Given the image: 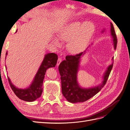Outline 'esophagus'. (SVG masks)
Segmentation results:
<instances>
[{"mask_svg":"<svg viewBox=\"0 0 130 130\" xmlns=\"http://www.w3.org/2000/svg\"><path fill=\"white\" fill-rule=\"evenodd\" d=\"M61 61H62V58L59 57V58H58V60H57V66H59V64H60V63L61 62Z\"/></svg>","mask_w":130,"mask_h":130,"instance_id":"1","label":"esophagus"}]
</instances>
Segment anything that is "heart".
Wrapping results in <instances>:
<instances>
[{
    "instance_id": "1",
    "label": "heart",
    "mask_w": 130,
    "mask_h": 130,
    "mask_svg": "<svg viewBox=\"0 0 130 130\" xmlns=\"http://www.w3.org/2000/svg\"><path fill=\"white\" fill-rule=\"evenodd\" d=\"M94 31V25L92 22H73L59 31L57 34L59 38L54 36L52 42L56 47H60L62 45L60 40L68 42L67 48L69 52L74 55L78 54L85 49Z\"/></svg>"
}]
</instances>
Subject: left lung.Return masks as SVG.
Segmentation results:
<instances>
[{
	"instance_id": "left-lung-1",
	"label": "left lung",
	"mask_w": 130,
	"mask_h": 130,
	"mask_svg": "<svg viewBox=\"0 0 130 130\" xmlns=\"http://www.w3.org/2000/svg\"><path fill=\"white\" fill-rule=\"evenodd\" d=\"M105 31V29L103 30L101 32L103 33ZM110 32L112 38L114 49L116 50L117 38L112 23H111ZM86 52L85 50L75 56H67L66 60L63 61L58 67L59 72L61 75L62 92L66 100L70 103L85 102L99 92L107 82L113 67L112 62L111 64L108 66L104 73L103 81L100 85L88 88L81 87L77 81V73L80 67L81 58L84 55ZM112 61H113V57Z\"/></svg>"
}]
</instances>
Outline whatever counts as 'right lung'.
I'll return each mask as SVG.
<instances>
[{"mask_svg":"<svg viewBox=\"0 0 130 130\" xmlns=\"http://www.w3.org/2000/svg\"><path fill=\"white\" fill-rule=\"evenodd\" d=\"M7 55V53L6 52V55ZM57 59L58 56L56 54L48 53L45 54L33 81L29 87L26 88L22 89L16 87L12 84L10 78L7 76L10 87L15 95L20 99L27 102L34 101L40 98L43 91V82L46 70L49 68L55 67L57 63ZM5 67L6 68V66Z\"/></svg>","mask_w":130,"mask_h":130,"instance_id":"add662e5","label":"right lung"}]
</instances>
